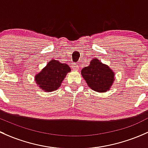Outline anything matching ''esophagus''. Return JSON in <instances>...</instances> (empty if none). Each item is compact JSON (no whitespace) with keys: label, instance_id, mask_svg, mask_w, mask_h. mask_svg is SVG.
<instances>
[{"label":"esophagus","instance_id":"esophagus-1","mask_svg":"<svg viewBox=\"0 0 148 148\" xmlns=\"http://www.w3.org/2000/svg\"><path fill=\"white\" fill-rule=\"evenodd\" d=\"M79 68L78 65H77V64H74V65H72V69L73 70V71H77Z\"/></svg>","mask_w":148,"mask_h":148}]
</instances>
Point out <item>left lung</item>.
<instances>
[{
  "label": "left lung",
  "mask_w": 148,
  "mask_h": 148,
  "mask_svg": "<svg viewBox=\"0 0 148 148\" xmlns=\"http://www.w3.org/2000/svg\"><path fill=\"white\" fill-rule=\"evenodd\" d=\"M81 74L88 86L93 90L105 92L114 82L115 74L112 70L98 59H93L88 66L82 69Z\"/></svg>",
  "instance_id": "8db88e82"
}]
</instances>
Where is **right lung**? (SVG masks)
<instances>
[{"label": "right lung", "mask_w": 148, "mask_h": 148, "mask_svg": "<svg viewBox=\"0 0 148 148\" xmlns=\"http://www.w3.org/2000/svg\"><path fill=\"white\" fill-rule=\"evenodd\" d=\"M71 68L66 63H60L56 60H52L46 66L37 74L35 80L42 90L46 92L58 89L63 79Z\"/></svg>", "instance_id": "1"}]
</instances>
